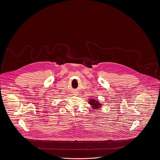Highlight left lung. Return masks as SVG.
Masks as SVG:
<instances>
[{"mask_svg": "<svg viewBox=\"0 0 160 160\" xmlns=\"http://www.w3.org/2000/svg\"><path fill=\"white\" fill-rule=\"evenodd\" d=\"M88 103L92 106V108L95 110H98L99 108H101L102 106V104L98 101L94 99H89Z\"/></svg>", "mask_w": 160, "mask_h": 160, "instance_id": "1", "label": "left lung"}]
</instances>
